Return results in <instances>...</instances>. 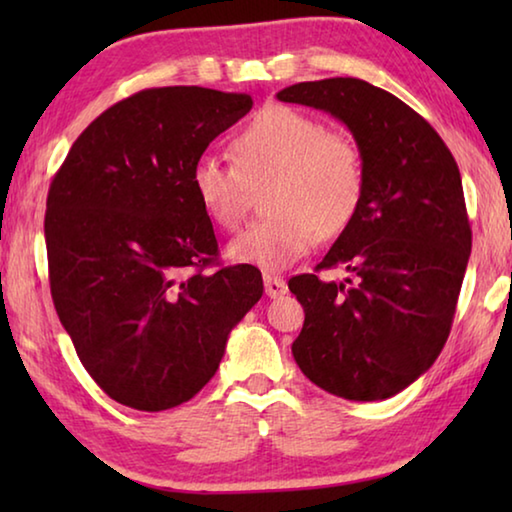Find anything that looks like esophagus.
<instances>
[{
    "instance_id": "obj_1",
    "label": "esophagus",
    "mask_w": 512,
    "mask_h": 512,
    "mask_svg": "<svg viewBox=\"0 0 512 512\" xmlns=\"http://www.w3.org/2000/svg\"><path fill=\"white\" fill-rule=\"evenodd\" d=\"M264 289H266V296L268 298H280L287 293V282L280 280V277L275 275H264Z\"/></svg>"
}]
</instances>
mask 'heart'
<instances>
[{"mask_svg": "<svg viewBox=\"0 0 512 512\" xmlns=\"http://www.w3.org/2000/svg\"><path fill=\"white\" fill-rule=\"evenodd\" d=\"M232 164L201 155L189 171V189L216 228L239 230L248 187L273 178L266 210L228 248L230 259L262 271H284L336 237L357 216L366 194V169L352 137L327 131L318 119L287 106H268L230 144Z\"/></svg>", "mask_w": 512, "mask_h": 512, "instance_id": "1", "label": "heart"}]
</instances>
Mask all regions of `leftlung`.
<instances>
[{"instance_id":"1","label":"left lung","mask_w":512,"mask_h":512,"mask_svg":"<svg viewBox=\"0 0 512 512\" xmlns=\"http://www.w3.org/2000/svg\"><path fill=\"white\" fill-rule=\"evenodd\" d=\"M277 99L341 119L366 169L357 216L316 266L353 277L289 280L305 309L293 359L327 393L386 400L433 366L452 329L472 250L461 171L427 119L361 79L296 83Z\"/></svg>"}]
</instances>
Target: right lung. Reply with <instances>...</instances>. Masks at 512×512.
<instances>
[{"label":"right lung","mask_w":512,"mask_h":512,"mask_svg":"<svg viewBox=\"0 0 512 512\" xmlns=\"http://www.w3.org/2000/svg\"><path fill=\"white\" fill-rule=\"evenodd\" d=\"M250 108V94L198 85L142 90L101 112L51 180V298L85 370L119 404L192 400L262 298L255 266L214 268L212 221L189 189L192 164Z\"/></svg>","instance_id":"add662e5"}]
</instances>
